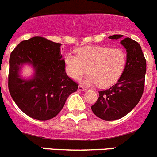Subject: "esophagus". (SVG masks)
I'll return each instance as SVG.
<instances>
[{"label":"esophagus","instance_id":"34e87169","mask_svg":"<svg viewBox=\"0 0 157 157\" xmlns=\"http://www.w3.org/2000/svg\"><path fill=\"white\" fill-rule=\"evenodd\" d=\"M78 90L81 91H84V90H86V88H85L82 85H80V86H78Z\"/></svg>","mask_w":157,"mask_h":157}]
</instances>
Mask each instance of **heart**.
<instances>
[{
    "label": "heart",
    "mask_w": 157,
    "mask_h": 157,
    "mask_svg": "<svg viewBox=\"0 0 157 157\" xmlns=\"http://www.w3.org/2000/svg\"><path fill=\"white\" fill-rule=\"evenodd\" d=\"M76 54L67 53L64 57L66 73L71 78L79 79L88 71L85 83L101 88L116 83L126 63V55L117 48L90 46L81 48Z\"/></svg>",
    "instance_id": "obj_1"
}]
</instances>
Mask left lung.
<instances>
[{"label":"left lung","instance_id":"left-lung-1","mask_svg":"<svg viewBox=\"0 0 157 157\" xmlns=\"http://www.w3.org/2000/svg\"><path fill=\"white\" fill-rule=\"evenodd\" d=\"M122 35H113L118 39ZM127 51V61L123 73L117 83L105 90L91 107L94 114L104 121H114L127 115L141 99L145 84L147 64L141 46L131 38L121 41Z\"/></svg>","mask_w":157,"mask_h":157}]
</instances>
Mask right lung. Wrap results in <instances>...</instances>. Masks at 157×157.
<instances>
[{
	"label": "right lung",
	"instance_id": "obj_1",
	"mask_svg": "<svg viewBox=\"0 0 157 157\" xmlns=\"http://www.w3.org/2000/svg\"><path fill=\"white\" fill-rule=\"evenodd\" d=\"M60 45L35 36L21 41L10 56V94L21 111L33 119L46 121L56 117L67 97L78 89V84L65 71ZM25 62L35 67L32 80H23L18 75Z\"/></svg>",
	"mask_w": 157,
	"mask_h": 157
}]
</instances>
